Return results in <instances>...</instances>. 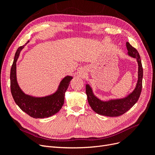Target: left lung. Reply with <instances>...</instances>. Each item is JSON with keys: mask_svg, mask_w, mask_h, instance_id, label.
Returning a JSON list of instances; mask_svg holds the SVG:
<instances>
[{"mask_svg": "<svg viewBox=\"0 0 155 155\" xmlns=\"http://www.w3.org/2000/svg\"><path fill=\"white\" fill-rule=\"evenodd\" d=\"M126 46L128 50V55L130 57L137 59L138 62V72L137 85L134 90L127 95V96L121 99H111L108 101H103L94 95L91 87L88 84H87L86 94L88 102L92 110L97 114L110 117L121 116L128 111L139 99L142 92L143 79V68L141 59L137 49L133 47L128 42L126 43Z\"/></svg>", "mask_w": 155, "mask_h": 155, "instance_id": "8db88e82", "label": "left lung"}]
</instances>
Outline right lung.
<instances>
[{
  "label": "right lung",
  "instance_id": "right-lung-1",
  "mask_svg": "<svg viewBox=\"0 0 155 155\" xmlns=\"http://www.w3.org/2000/svg\"><path fill=\"white\" fill-rule=\"evenodd\" d=\"M27 43L20 46L16 51L10 72L11 92L14 101L20 109L34 118H45L58 112L64 104V94L67 91L72 76H65L61 81L58 90L52 94L43 97H35L26 94L23 92L17 80V61L21 50Z\"/></svg>",
  "mask_w": 155,
  "mask_h": 155
}]
</instances>
